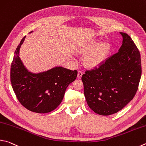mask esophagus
I'll use <instances>...</instances> for the list:
<instances>
[{
	"instance_id": "1",
	"label": "esophagus",
	"mask_w": 146,
	"mask_h": 146,
	"mask_svg": "<svg viewBox=\"0 0 146 146\" xmlns=\"http://www.w3.org/2000/svg\"><path fill=\"white\" fill-rule=\"evenodd\" d=\"M83 75V73H82V71H78V75H77V78L80 79L82 78V76Z\"/></svg>"
}]
</instances>
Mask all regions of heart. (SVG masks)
Wrapping results in <instances>:
<instances>
[{
    "instance_id": "obj_1",
    "label": "heart",
    "mask_w": 146,
    "mask_h": 146,
    "mask_svg": "<svg viewBox=\"0 0 146 146\" xmlns=\"http://www.w3.org/2000/svg\"><path fill=\"white\" fill-rule=\"evenodd\" d=\"M110 44L104 42L102 43L97 39H93L86 44L80 49L83 54H88L85 59V64L90 68H95L102 65L109 55Z\"/></svg>"
}]
</instances>
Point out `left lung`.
I'll list each match as a JSON object with an SVG mask.
<instances>
[{"instance_id":"obj_1","label":"left lung","mask_w":146,"mask_h":146,"mask_svg":"<svg viewBox=\"0 0 146 146\" xmlns=\"http://www.w3.org/2000/svg\"><path fill=\"white\" fill-rule=\"evenodd\" d=\"M120 34L123 39L118 52L82 76L87 105L101 115L123 109L134 98L141 77L139 50L130 36Z\"/></svg>"}]
</instances>
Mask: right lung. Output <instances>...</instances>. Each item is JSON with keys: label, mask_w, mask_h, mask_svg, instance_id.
Masks as SVG:
<instances>
[{"label": "right lung", "mask_w": 146, "mask_h": 146, "mask_svg": "<svg viewBox=\"0 0 146 146\" xmlns=\"http://www.w3.org/2000/svg\"><path fill=\"white\" fill-rule=\"evenodd\" d=\"M25 37L18 44L11 67L13 91L21 104L29 110L39 113L52 112L62 102L66 88L75 80L78 72L60 66L39 73L29 71L20 57V47Z\"/></svg>", "instance_id": "obj_1"}]
</instances>
